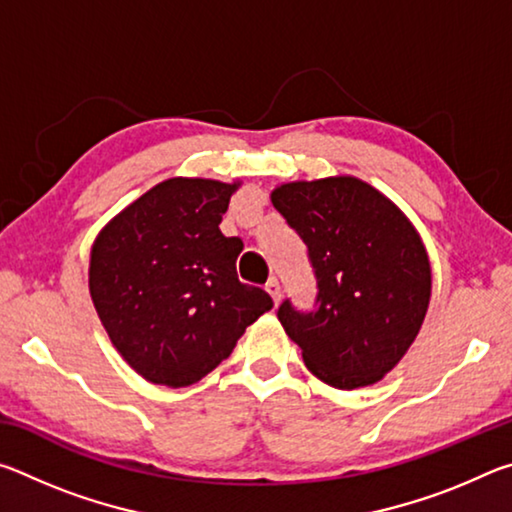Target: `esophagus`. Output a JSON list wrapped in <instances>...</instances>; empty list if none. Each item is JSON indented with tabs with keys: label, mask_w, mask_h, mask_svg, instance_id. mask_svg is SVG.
I'll list each match as a JSON object with an SVG mask.
<instances>
[{
	"label": "esophagus",
	"mask_w": 512,
	"mask_h": 512,
	"mask_svg": "<svg viewBox=\"0 0 512 512\" xmlns=\"http://www.w3.org/2000/svg\"><path fill=\"white\" fill-rule=\"evenodd\" d=\"M266 291L271 293V298H273V302L277 305V302H280V296H282V291H280V282H277V277H271V280L266 282Z\"/></svg>",
	"instance_id": "1"
}]
</instances>
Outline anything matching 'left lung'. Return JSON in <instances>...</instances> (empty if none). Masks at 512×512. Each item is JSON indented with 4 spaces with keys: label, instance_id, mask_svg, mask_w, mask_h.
Masks as SVG:
<instances>
[{
    "label": "left lung",
    "instance_id": "8db88e82",
    "mask_svg": "<svg viewBox=\"0 0 512 512\" xmlns=\"http://www.w3.org/2000/svg\"><path fill=\"white\" fill-rule=\"evenodd\" d=\"M273 207L307 244L316 305L291 300L277 318L325 384L352 391L391 372L427 316L431 266L413 223L391 198L354 176L273 189Z\"/></svg>",
    "mask_w": 512,
    "mask_h": 512
}]
</instances>
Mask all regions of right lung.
<instances>
[{"label":"right lung","instance_id":"right-lung-1","mask_svg":"<svg viewBox=\"0 0 512 512\" xmlns=\"http://www.w3.org/2000/svg\"><path fill=\"white\" fill-rule=\"evenodd\" d=\"M237 187L169 178L94 239V309L117 352L151 384L180 388L203 379L273 307L264 289L239 282L244 241L219 230Z\"/></svg>","mask_w":512,"mask_h":512}]
</instances>
